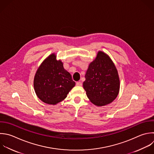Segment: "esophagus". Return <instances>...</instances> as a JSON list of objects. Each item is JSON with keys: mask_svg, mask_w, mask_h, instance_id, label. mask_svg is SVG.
Returning a JSON list of instances; mask_svg holds the SVG:
<instances>
[{"mask_svg": "<svg viewBox=\"0 0 154 154\" xmlns=\"http://www.w3.org/2000/svg\"><path fill=\"white\" fill-rule=\"evenodd\" d=\"M82 82H76V85H77V86H81L82 85Z\"/></svg>", "mask_w": 154, "mask_h": 154, "instance_id": "34e87169", "label": "esophagus"}]
</instances>
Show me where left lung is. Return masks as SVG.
Here are the masks:
<instances>
[{"mask_svg": "<svg viewBox=\"0 0 154 154\" xmlns=\"http://www.w3.org/2000/svg\"><path fill=\"white\" fill-rule=\"evenodd\" d=\"M83 87L90 100L97 106L112 102L117 96L120 81L116 67L110 58L99 51L87 70Z\"/></svg>", "mask_w": 154, "mask_h": 154, "instance_id": "8db88e82", "label": "left lung"}]
</instances>
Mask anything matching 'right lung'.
Here are the masks:
<instances>
[{
  "label": "right lung",
  "instance_id": "obj_1",
  "mask_svg": "<svg viewBox=\"0 0 154 154\" xmlns=\"http://www.w3.org/2000/svg\"><path fill=\"white\" fill-rule=\"evenodd\" d=\"M71 75L56 60L53 54L49 56L38 69L34 80L35 91L43 102L55 105L66 97L75 86Z\"/></svg>",
  "mask_w": 154,
  "mask_h": 154
}]
</instances>
